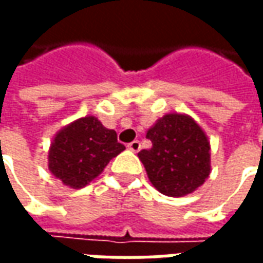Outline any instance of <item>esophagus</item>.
<instances>
[{
	"mask_svg": "<svg viewBox=\"0 0 263 263\" xmlns=\"http://www.w3.org/2000/svg\"><path fill=\"white\" fill-rule=\"evenodd\" d=\"M128 149L132 152H138L141 149V142L139 141H132L131 143H128Z\"/></svg>",
	"mask_w": 263,
	"mask_h": 263,
	"instance_id": "1",
	"label": "esophagus"
}]
</instances>
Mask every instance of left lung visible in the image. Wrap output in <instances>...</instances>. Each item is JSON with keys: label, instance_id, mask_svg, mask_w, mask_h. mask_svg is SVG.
Instances as JSON below:
<instances>
[{"label": "left lung", "instance_id": "obj_1", "mask_svg": "<svg viewBox=\"0 0 263 263\" xmlns=\"http://www.w3.org/2000/svg\"><path fill=\"white\" fill-rule=\"evenodd\" d=\"M146 138L152 148L142 149L138 158L158 192L183 197L207 180L211 172L210 141L193 117L167 112L149 128Z\"/></svg>", "mask_w": 263, "mask_h": 263}]
</instances>
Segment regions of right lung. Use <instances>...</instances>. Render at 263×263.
<instances>
[{
	"label": "right lung",
	"mask_w": 263,
	"mask_h": 263,
	"mask_svg": "<svg viewBox=\"0 0 263 263\" xmlns=\"http://www.w3.org/2000/svg\"><path fill=\"white\" fill-rule=\"evenodd\" d=\"M125 146L94 115L77 118L56 132L48 152V167L70 189H81L100 176Z\"/></svg>",
	"instance_id": "right-lung-1"
}]
</instances>
